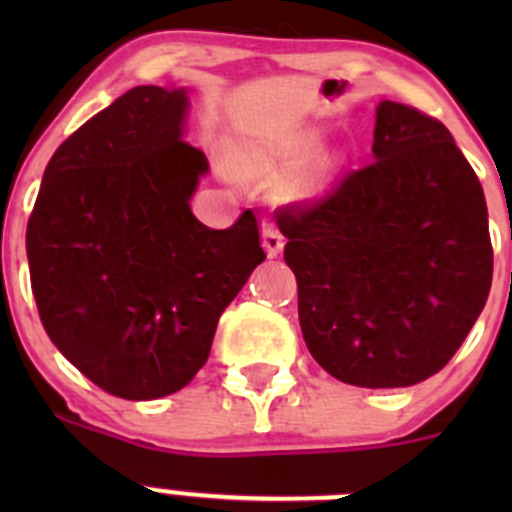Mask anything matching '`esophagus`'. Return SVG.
Segmentation results:
<instances>
[{"instance_id": "34e87169", "label": "esophagus", "mask_w": 512, "mask_h": 512, "mask_svg": "<svg viewBox=\"0 0 512 512\" xmlns=\"http://www.w3.org/2000/svg\"><path fill=\"white\" fill-rule=\"evenodd\" d=\"M262 247H265L267 257H280L282 255V247H285V237L277 227L265 225L262 227Z\"/></svg>"}]
</instances>
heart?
<instances>
[{"label": "heart", "mask_w": 512, "mask_h": 512, "mask_svg": "<svg viewBox=\"0 0 512 512\" xmlns=\"http://www.w3.org/2000/svg\"><path fill=\"white\" fill-rule=\"evenodd\" d=\"M317 143V133H297L280 148H270V151L267 148L265 151L262 148H245L235 156L232 168L237 170V175L252 180V183L277 185L289 178L299 165L307 163V158L317 151Z\"/></svg>", "instance_id": "obj_1"}]
</instances>
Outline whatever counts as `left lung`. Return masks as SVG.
<instances>
[{
  "label": "left lung",
  "instance_id": "left-lung-1",
  "mask_svg": "<svg viewBox=\"0 0 512 512\" xmlns=\"http://www.w3.org/2000/svg\"><path fill=\"white\" fill-rule=\"evenodd\" d=\"M371 153L275 218L309 354L344 384L396 389L458 352L488 299L493 247L478 175L441 121L381 101Z\"/></svg>",
  "mask_w": 512,
  "mask_h": 512
}]
</instances>
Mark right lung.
<instances>
[{"label": "right lung", "mask_w": 512, "mask_h": 512, "mask_svg": "<svg viewBox=\"0 0 512 512\" xmlns=\"http://www.w3.org/2000/svg\"><path fill=\"white\" fill-rule=\"evenodd\" d=\"M188 106L185 89L118 96L56 148L27 225L46 334L118 399L190 384L220 314L265 260L252 210L227 230L190 210L208 158L183 141Z\"/></svg>", "instance_id": "right-lung-1"}]
</instances>
